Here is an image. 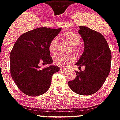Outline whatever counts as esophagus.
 <instances>
[{"mask_svg":"<svg viewBox=\"0 0 120 120\" xmlns=\"http://www.w3.org/2000/svg\"><path fill=\"white\" fill-rule=\"evenodd\" d=\"M60 70L62 71H66L67 70V68H60Z\"/></svg>","mask_w":120,"mask_h":120,"instance_id":"obj_1","label":"esophagus"}]
</instances>
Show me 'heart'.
<instances>
[{
  "label": "heart",
  "instance_id": "obj_1",
  "mask_svg": "<svg viewBox=\"0 0 120 120\" xmlns=\"http://www.w3.org/2000/svg\"><path fill=\"white\" fill-rule=\"evenodd\" d=\"M63 38L68 41L70 44L74 45V49H76V45L78 44L80 41V37L75 33L72 32H68L63 35ZM58 47V39L57 38H53L51 40L49 45V50L52 53H55ZM75 58L71 55H65L62 54H58L53 57V62L57 66L61 67H65L69 65L70 63L75 62Z\"/></svg>",
  "mask_w": 120,
  "mask_h": 120
}]
</instances>
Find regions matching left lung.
Wrapping results in <instances>:
<instances>
[{
    "label": "left lung",
    "instance_id": "8db88e82",
    "mask_svg": "<svg viewBox=\"0 0 120 120\" xmlns=\"http://www.w3.org/2000/svg\"><path fill=\"white\" fill-rule=\"evenodd\" d=\"M78 33L84 42V50L76 65L84 71H75L76 78L69 81L73 92L80 95H91L101 89L110 71L112 53L103 36L86 26H79Z\"/></svg>",
    "mask_w": 120,
    "mask_h": 120
}]
</instances>
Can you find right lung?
<instances>
[{
	"mask_svg": "<svg viewBox=\"0 0 120 120\" xmlns=\"http://www.w3.org/2000/svg\"><path fill=\"white\" fill-rule=\"evenodd\" d=\"M61 30L36 28L21 34L15 43L10 54V73L26 95L33 97L44 94L50 87L52 75L60 70L53 65L41 68L39 63H52L49 45Z\"/></svg>",
	"mask_w": 120,
	"mask_h": 120,
	"instance_id": "1",
	"label": "right lung"
}]
</instances>
